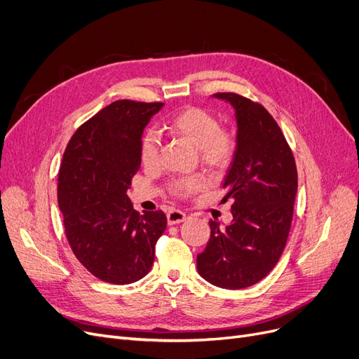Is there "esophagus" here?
<instances>
[{
	"label": "esophagus",
	"mask_w": 359,
	"mask_h": 359,
	"mask_svg": "<svg viewBox=\"0 0 359 359\" xmlns=\"http://www.w3.org/2000/svg\"><path fill=\"white\" fill-rule=\"evenodd\" d=\"M185 218H187V215H185L184 212L178 210V209H170L168 212V224L169 225H175V224H180L182 221H185Z\"/></svg>",
	"instance_id": "obj_1"
}]
</instances>
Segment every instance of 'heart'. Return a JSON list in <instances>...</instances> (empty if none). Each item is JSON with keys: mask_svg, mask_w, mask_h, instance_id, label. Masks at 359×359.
<instances>
[{"mask_svg": "<svg viewBox=\"0 0 359 359\" xmlns=\"http://www.w3.org/2000/svg\"><path fill=\"white\" fill-rule=\"evenodd\" d=\"M169 130L189 140L197 147L200 161L213 169H224L233 162L237 151V135L233 130L221 126L217 116L206 109L189 106L178 111L168 122ZM161 141L156 133L149 131L140 142V159L146 168H154L159 162ZM206 185L200 174L175 177L168 181V191L178 198H189Z\"/></svg>", "mask_w": 359, "mask_h": 359, "instance_id": "heart-1", "label": "heart"}]
</instances>
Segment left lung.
<instances>
[{
  "mask_svg": "<svg viewBox=\"0 0 359 359\" xmlns=\"http://www.w3.org/2000/svg\"><path fill=\"white\" fill-rule=\"evenodd\" d=\"M233 104L237 151L222 189L233 200V221H210V238L197 255V271L222 289L259 283L284 252L293 221L297 169L293 151L271 113L236 93H217Z\"/></svg>",
  "mask_w": 359,
  "mask_h": 359,
  "instance_id": "obj_1",
  "label": "left lung"
}]
</instances>
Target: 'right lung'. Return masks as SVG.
Listing matches in <instances>:
<instances>
[{
  "mask_svg": "<svg viewBox=\"0 0 359 359\" xmlns=\"http://www.w3.org/2000/svg\"><path fill=\"white\" fill-rule=\"evenodd\" d=\"M163 103L118 100L72 135L57 177L69 246L94 277L131 284L149 274L166 228L159 210H134L126 191L138 172L142 131Z\"/></svg>",
  "mask_w": 359,
  "mask_h": 359,
  "instance_id": "add662e5",
  "label": "right lung"
}]
</instances>
